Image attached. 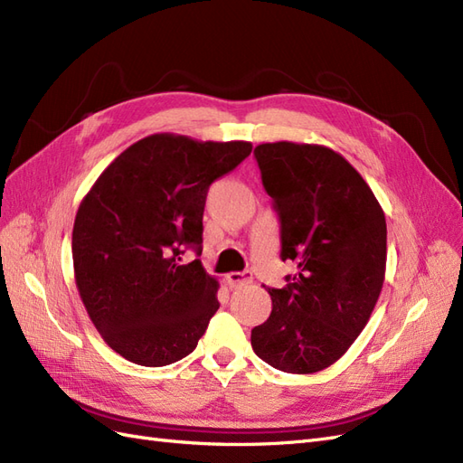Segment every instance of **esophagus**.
Here are the masks:
<instances>
[{"label":"esophagus","mask_w":463,"mask_h":463,"mask_svg":"<svg viewBox=\"0 0 463 463\" xmlns=\"http://www.w3.org/2000/svg\"><path fill=\"white\" fill-rule=\"evenodd\" d=\"M250 279H253V276H250V272H230L226 276V282L232 286V288H237V286H245L249 284Z\"/></svg>","instance_id":"esophagus-1"}]
</instances>
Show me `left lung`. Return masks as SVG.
I'll list each match as a JSON object with an SVG mask.
<instances>
[{
  "label": "left lung",
  "instance_id": "left-lung-1",
  "mask_svg": "<svg viewBox=\"0 0 463 463\" xmlns=\"http://www.w3.org/2000/svg\"><path fill=\"white\" fill-rule=\"evenodd\" d=\"M255 158L279 218V257L298 272L269 288L272 313L250 330V345L278 371L311 374L338 361L369 322L386 270L384 213L332 148L264 143Z\"/></svg>",
  "mask_w": 463,
  "mask_h": 463
}]
</instances>
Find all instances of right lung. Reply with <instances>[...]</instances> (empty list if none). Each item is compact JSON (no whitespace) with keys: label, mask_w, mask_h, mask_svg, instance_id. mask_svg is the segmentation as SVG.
I'll list each match as a JSON object with an SVG mask.
<instances>
[{"label":"right lung","mask_w":463,"mask_h":463,"mask_svg":"<svg viewBox=\"0 0 463 463\" xmlns=\"http://www.w3.org/2000/svg\"><path fill=\"white\" fill-rule=\"evenodd\" d=\"M253 145L158 133L123 150L82 199L73 226L75 282L104 342L131 363L164 367L197 347L218 311L203 253L208 187Z\"/></svg>","instance_id":"obj_1"}]
</instances>
